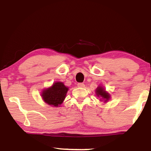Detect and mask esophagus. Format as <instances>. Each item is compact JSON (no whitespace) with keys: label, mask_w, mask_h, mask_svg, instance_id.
Returning a JSON list of instances; mask_svg holds the SVG:
<instances>
[{"label":"esophagus","mask_w":151,"mask_h":151,"mask_svg":"<svg viewBox=\"0 0 151 151\" xmlns=\"http://www.w3.org/2000/svg\"><path fill=\"white\" fill-rule=\"evenodd\" d=\"M78 87H79V88H84L85 85H84V83H78Z\"/></svg>","instance_id":"obj_1"}]
</instances>
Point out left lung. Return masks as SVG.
I'll return each instance as SVG.
<instances>
[{"label":"left lung","instance_id":"left-lung-1","mask_svg":"<svg viewBox=\"0 0 151 151\" xmlns=\"http://www.w3.org/2000/svg\"><path fill=\"white\" fill-rule=\"evenodd\" d=\"M95 93H96V96L100 98V101L103 102L105 103H107L111 99V94L106 91L105 88L101 85H99L95 90Z\"/></svg>","mask_w":151,"mask_h":151}]
</instances>
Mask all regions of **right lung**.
Here are the masks:
<instances>
[{
    "label": "right lung",
    "instance_id": "1",
    "mask_svg": "<svg viewBox=\"0 0 151 151\" xmlns=\"http://www.w3.org/2000/svg\"><path fill=\"white\" fill-rule=\"evenodd\" d=\"M69 88L62 82H55L51 86L42 90L41 97L45 103L52 107L60 106L65 99Z\"/></svg>",
    "mask_w": 151,
    "mask_h": 151
}]
</instances>
